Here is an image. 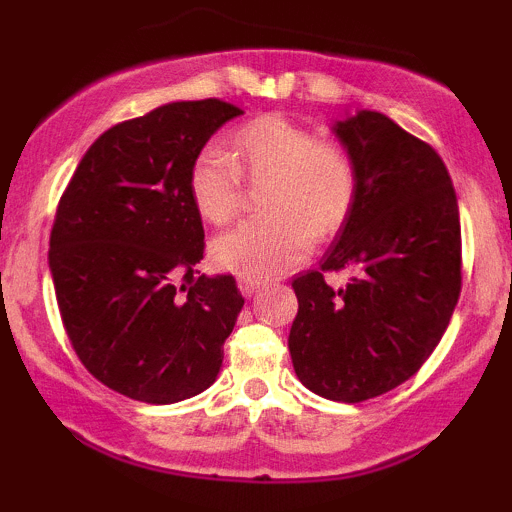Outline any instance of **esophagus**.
<instances>
[{"instance_id":"1","label":"esophagus","mask_w":512,"mask_h":512,"mask_svg":"<svg viewBox=\"0 0 512 512\" xmlns=\"http://www.w3.org/2000/svg\"><path fill=\"white\" fill-rule=\"evenodd\" d=\"M260 286H262V281L248 279V276H238V289H240V293H243V296L250 298L252 293L260 291Z\"/></svg>"}]
</instances>
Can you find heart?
Listing matches in <instances>:
<instances>
[{
  "mask_svg": "<svg viewBox=\"0 0 512 512\" xmlns=\"http://www.w3.org/2000/svg\"><path fill=\"white\" fill-rule=\"evenodd\" d=\"M243 173L272 180L262 219L221 233L211 255L228 272L267 281L296 267L315 238L346 221L356 199L354 158L342 144L317 139L313 129L281 115H262L233 134L231 154L207 146L190 166V195L199 214L228 223L243 204Z\"/></svg>",
  "mask_w": 512,
  "mask_h": 512,
  "instance_id": "b5f03b06",
  "label": "heart"
}]
</instances>
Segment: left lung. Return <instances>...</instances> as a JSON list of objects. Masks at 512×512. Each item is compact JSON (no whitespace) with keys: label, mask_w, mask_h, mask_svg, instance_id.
I'll list each match as a JSON object with an SVG mask.
<instances>
[{"label":"left lung","mask_w":512,"mask_h":512,"mask_svg":"<svg viewBox=\"0 0 512 512\" xmlns=\"http://www.w3.org/2000/svg\"><path fill=\"white\" fill-rule=\"evenodd\" d=\"M354 158L356 199L320 269L293 279L289 351L315 395L356 404L409 380L460 298V209L443 158L397 122L358 110L332 127ZM354 266L334 292L325 271Z\"/></svg>","instance_id":"1"}]
</instances>
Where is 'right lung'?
<instances>
[{"instance_id": "add662e5", "label": "right lung", "mask_w": 512, "mask_h": 512, "mask_svg": "<svg viewBox=\"0 0 512 512\" xmlns=\"http://www.w3.org/2000/svg\"><path fill=\"white\" fill-rule=\"evenodd\" d=\"M238 105L180 101L103 132L57 204L50 272L76 356L110 390L173 404L214 383L243 296L197 274L202 216L190 166Z\"/></svg>"}]
</instances>
